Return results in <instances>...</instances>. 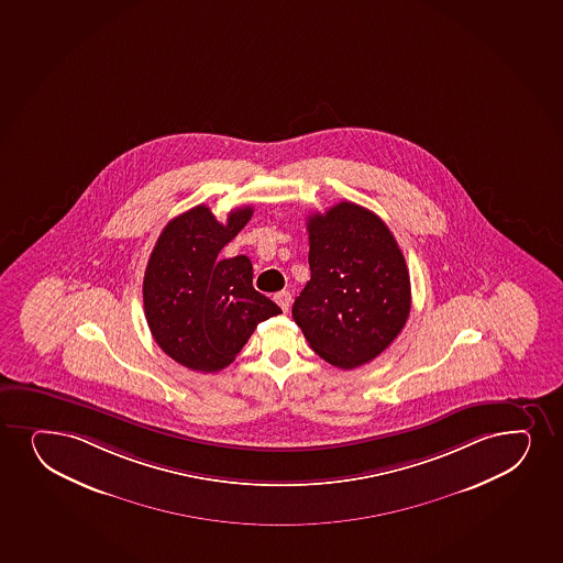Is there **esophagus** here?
Segmentation results:
<instances>
[{"mask_svg":"<svg viewBox=\"0 0 563 563\" xmlns=\"http://www.w3.org/2000/svg\"><path fill=\"white\" fill-rule=\"evenodd\" d=\"M274 300H276V305L282 308V310H289V306H291V292L289 291H279L274 295Z\"/></svg>","mask_w":563,"mask_h":563,"instance_id":"esophagus-1","label":"esophagus"}]
</instances>
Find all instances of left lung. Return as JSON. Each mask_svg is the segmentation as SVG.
Here are the masks:
<instances>
[{"mask_svg": "<svg viewBox=\"0 0 563 563\" xmlns=\"http://www.w3.org/2000/svg\"><path fill=\"white\" fill-rule=\"evenodd\" d=\"M311 278L292 319L317 355L362 366L400 334L411 310L408 265L385 221L355 202L308 218Z\"/></svg>", "mask_w": 563, "mask_h": 563, "instance_id": "8db88e82", "label": "left lung"}]
</instances>
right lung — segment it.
<instances>
[{
  "label": "right lung",
  "mask_w": 563,
  "mask_h": 563,
  "mask_svg": "<svg viewBox=\"0 0 563 563\" xmlns=\"http://www.w3.org/2000/svg\"><path fill=\"white\" fill-rule=\"evenodd\" d=\"M252 213L236 208L221 223L199 205L168 221L155 242L144 272V313L157 345L186 368H227L255 327L282 313L253 289L246 255L218 257Z\"/></svg>",
  "instance_id": "1"
}]
</instances>
